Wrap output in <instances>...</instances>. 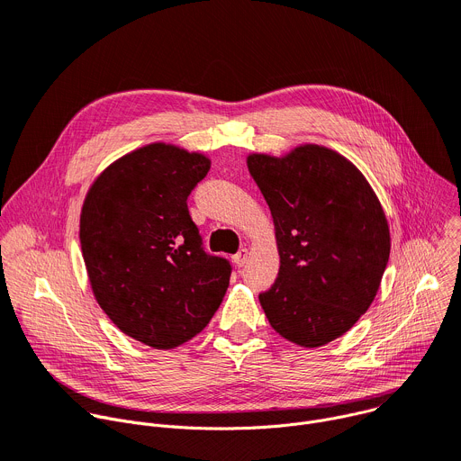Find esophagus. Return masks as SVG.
<instances>
[{"mask_svg": "<svg viewBox=\"0 0 461 461\" xmlns=\"http://www.w3.org/2000/svg\"><path fill=\"white\" fill-rule=\"evenodd\" d=\"M247 260H249V250H247V249H240V250L234 254V264H236L238 267H243V266L247 264Z\"/></svg>", "mask_w": 461, "mask_h": 461, "instance_id": "esophagus-1", "label": "esophagus"}]
</instances>
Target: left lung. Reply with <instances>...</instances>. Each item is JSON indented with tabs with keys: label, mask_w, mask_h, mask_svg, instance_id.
Here are the masks:
<instances>
[{
	"label": "left lung",
	"mask_w": 461,
	"mask_h": 461,
	"mask_svg": "<svg viewBox=\"0 0 461 461\" xmlns=\"http://www.w3.org/2000/svg\"><path fill=\"white\" fill-rule=\"evenodd\" d=\"M247 167L275 221L280 271L260 303L284 339L319 348L370 308L390 257V230L366 177L340 153L302 144Z\"/></svg>",
	"instance_id": "left-lung-1"
}]
</instances>
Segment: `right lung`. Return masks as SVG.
<instances>
[{
    "mask_svg": "<svg viewBox=\"0 0 461 461\" xmlns=\"http://www.w3.org/2000/svg\"><path fill=\"white\" fill-rule=\"evenodd\" d=\"M211 170L203 153L165 142L117 159L91 185L80 245L93 294L128 337L172 349L218 312L230 264L204 252L186 199Z\"/></svg>",
    "mask_w": 461,
    "mask_h": 461,
    "instance_id": "obj_1",
    "label": "right lung"
}]
</instances>
